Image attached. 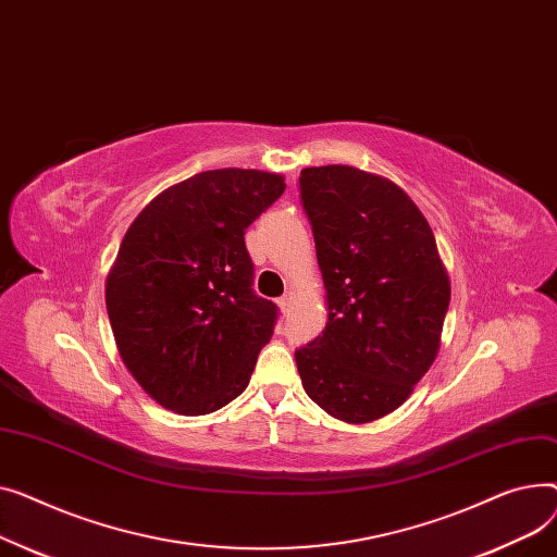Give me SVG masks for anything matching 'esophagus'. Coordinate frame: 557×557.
<instances>
[{"label":"esophagus","instance_id":"34e87169","mask_svg":"<svg viewBox=\"0 0 557 557\" xmlns=\"http://www.w3.org/2000/svg\"><path fill=\"white\" fill-rule=\"evenodd\" d=\"M292 304H294V292L283 294V297L278 299V308H281V312H283V314H287V312H289V308H292Z\"/></svg>","mask_w":557,"mask_h":557}]
</instances>
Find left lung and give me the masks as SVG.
<instances>
[{
	"label": "left lung",
	"mask_w": 557,
	"mask_h": 557,
	"mask_svg": "<svg viewBox=\"0 0 557 557\" xmlns=\"http://www.w3.org/2000/svg\"><path fill=\"white\" fill-rule=\"evenodd\" d=\"M329 321L294 352L306 394L364 424L396 411L441 348L449 276L434 232L391 180L344 163L304 169Z\"/></svg>",
	"instance_id": "8db88e82"
}]
</instances>
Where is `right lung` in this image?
<instances>
[{
  "label": "right lung",
  "instance_id": "1",
  "mask_svg": "<svg viewBox=\"0 0 557 557\" xmlns=\"http://www.w3.org/2000/svg\"><path fill=\"white\" fill-rule=\"evenodd\" d=\"M285 190L283 175L218 169L161 190L125 232L106 306L125 369L180 416L238 398L274 333L253 294L245 228Z\"/></svg>",
  "mask_w": 557,
  "mask_h": 557
}]
</instances>
